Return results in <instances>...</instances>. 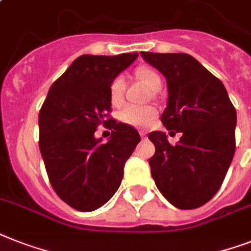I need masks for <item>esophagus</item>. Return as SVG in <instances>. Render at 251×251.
Instances as JSON below:
<instances>
[{"mask_svg": "<svg viewBox=\"0 0 251 251\" xmlns=\"http://www.w3.org/2000/svg\"><path fill=\"white\" fill-rule=\"evenodd\" d=\"M139 134H140V136H142V138H146V136H147V131H146V130H140Z\"/></svg>", "mask_w": 251, "mask_h": 251, "instance_id": "obj_1", "label": "esophagus"}]
</instances>
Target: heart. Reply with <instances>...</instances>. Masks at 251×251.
Masks as SVG:
<instances>
[{"label": "heart", "mask_w": 251, "mask_h": 251, "mask_svg": "<svg viewBox=\"0 0 251 251\" xmlns=\"http://www.w3.org/2000/svg\"><path fill=\"white\" fill-rule=\"evenodd\" d=\"M136 77L143 81L151 90L157 91L161 87V77L151 67H139L135 71ZM125 94V79L117 76L109 85V98L113 105L121 104ZM156 117V109L150 105H126L120 112V120L135 127L148 126Z\"/></svg>", "instance_id": "obj_1"}]
</instances>
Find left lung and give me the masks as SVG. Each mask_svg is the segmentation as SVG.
I'll list each match as a JSON object with an SVG mask.
<instances>
[{
  "label": "left lung",
  "instance_id": "8db88e82",
  "mask_svg": "<svg viewBox=\"0 0 251 251\" xmlns=\"http://www.w3.org/2000/svg\"><path fill=\"white\" fill-rule=\"evenodd\" d=\"M140 54L166 78L168 107L161 122L168 130L182 132L175 146L165 132L148 134L156 148L150 158L151 174L172 205L196 209L218 192L232 162L236 109L221 79L191 55Z\"/></svg>",
  "mask_w": 251,
  "mask_h": 251
}]
</instances>
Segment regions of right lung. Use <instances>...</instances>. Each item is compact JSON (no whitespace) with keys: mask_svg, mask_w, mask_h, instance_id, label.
I'll list each match as a JSON object with an SVG mask.
<instances>
[{"mask_svg":"<svg viewBox=\"0 0 251 251\" xmlns=\"http://www.w3.org/2000/svg\"><path fill=\"white\" fill-rule=\"evenodd\" d=\"M138 58L81 55L51 85L38 115L40 151L52 188L69 206L93 211L116 193L124 166L140 142L134 127L108 119L109 85ZM100 123L112 130L101 144Z\"/></svg>","mask_w":251,"mask_h":251,"instance_id":"obj_1","label":"right lung"}]
</instances>
